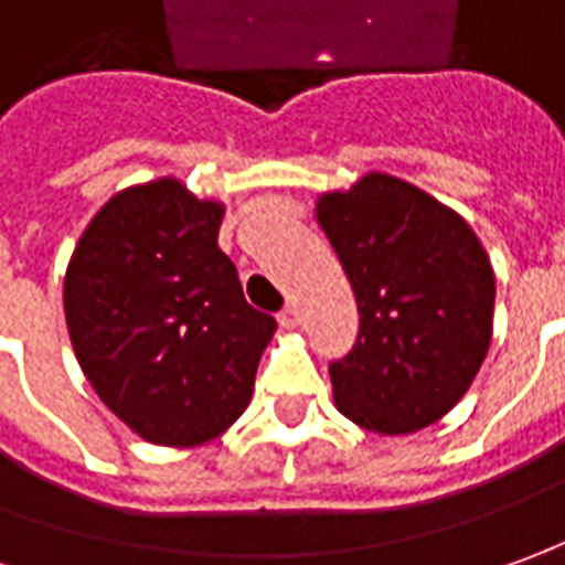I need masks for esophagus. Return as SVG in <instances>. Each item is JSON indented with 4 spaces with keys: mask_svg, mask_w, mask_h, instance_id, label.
I'll return each mask as SVG.
<instances>
[{
    "mask_svg": "<svg viewBox=\"0 0 565 565\" xmlns=\"http://www.w3.org/2000/svg\"><path fill=\"white\" fill-rule=\"evenodd\" d=\"M278 321H281V328H297L299 324V309L297 302H287L278 315Z\"/></svg>",
    "mask_w": 565,
    "mask_h": 565,
    "instance_id": "34e87169",
    "label": "esophagus"
}]
</instances>
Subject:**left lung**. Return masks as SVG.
Segmentation results:
<instances>
[{
  "label": "left lung",
  "instance_id": "left-lung-1",
  "mask_svg": "<svg viewBox=\"0 0 565 565\" xmlns=\"http://www.w3.org/2000/svg\"><path fill=\"white\" fill-rule=\"evenodd\" d=\"M318 222L359 302L355 347L331 362L337 408L383 436L436 424L492 340L494 275L473 228L380 172L324 194Z\"/></svg>",
  "mask_w": 565,
  "mask_h": 565
}]
</instances>
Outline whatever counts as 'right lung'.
I'll use <instances>...</instances> for the list:
<instances>
[{
  "mask_svg": "<svg viewBox=\"0 0 565 565\" xmlns=\"http://www.w3.org/2000/svg\"><path fill=\"white\" fill-rule=\"evenodd\" d=\"M218 225V203L160 179L110 198L67 266L79 367L148 443L201 445L232 427L278 328L244 299Z\"/></svg>",
  "mask_w": 565,
  "mask_h": 565,
  "instance_id": "right-lung-1",
  "label": "right lung"
}]
</instances>
